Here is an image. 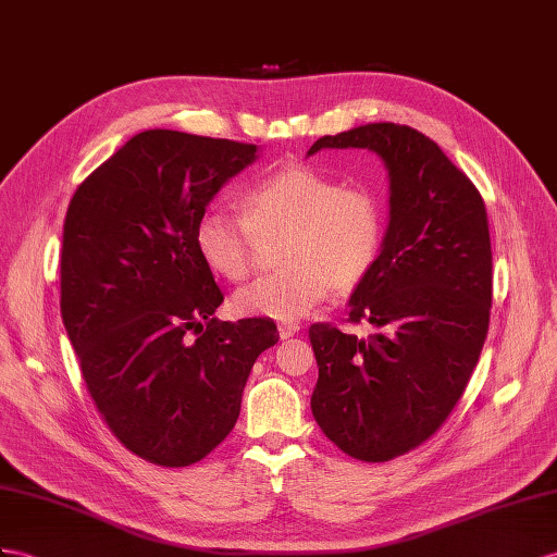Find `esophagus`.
<instances>
[{
    "label": "esophagus",
    "instance_id": "1",
    "mask_svg": "<svg viewBox=\"0 0 557 557\" xmlns=\"http://www.w3.org/2000/svg\"><path fill=\"white\" fill-rule=\"evenodd\" d=\"M298 330H301V324H296V322H282L280 324V338L284 341V338H292L294 334H298Z\"/></svg>",
    "mask_w": 557,
    "mask_h": 557
}]
</instances>
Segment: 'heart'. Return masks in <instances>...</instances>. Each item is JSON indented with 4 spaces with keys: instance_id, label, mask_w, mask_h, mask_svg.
Wrapping results in <instances>:
<instances>
[{
    "instance_id": "heart-1",
    "label": "heart",
    "mask_w": 557,
    "mask_h": 557,
    "mask_svg": "<svg viewBox=\"0 0 557 557\" xmlns=\"http://www.w3.org/2000/svg\"><path fill=\"white\" fill-rule=\"evenodd\" d=\"M242 211L209 207L195 225V247L213 273L242 282L256 261V233L284 231L277 273L233 296L237 315L296 322L334 287L350 292L372 273L386 233L374 193L348 188L322 171L289 164L270 171L242 193Z\"/></svg>"
}]
</instances>
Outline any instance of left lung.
Returning a JSON list of instances; mask_svg holds the SVG:
<instances>
[{"label": "left lung", "instance_id": "left-lung-1", "mask_svg": "<svg viewBox=\"0 0 557 557\" xmlns=\"http://www.w3.org/2000/svg\"><path fill=\"white\" fill-rule=\"evenodd\" d=\"M322 148H367L388 169L391 221L379 261L350 296L358 338L318 322L310 407L322 433L360 461H391L447 421L490 330L492 245L478 188L435 140L379 122L322 136Z\"/></svg>", "mask_w": 557, "mask_h": 557}]
</instances>
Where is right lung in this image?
<instances>
[{
    "label": "right lung",
    "mask_w": 557,
    "mask_h": 557,
    "mask_svg": "<svg viewBox=\"0 0 557 557\" xmlns=\"http://www.w3.org/2000/svg\"><path fill=\"white\" fill-rule=\"evenodd\" d=\"M256 152L251 143L150 129L70 199L65 332L98 414L157 466H190L221 445L256 358L280 338L273 320L211 318L223 292L195 247L202 211Z\"/></svg>",
    "instance_id": "obj_1"
}]
</instances>
